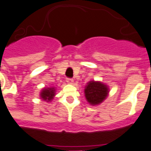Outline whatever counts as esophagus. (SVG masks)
Masks as SVG:
<instances>
[{
	"label": "esophagus",
	"instance_id": "esophagus-1",
	"mask_svg": "<svg viewBox=\"0 0 151 151\" xmlns=\"http://www.w3.org/2000/svg\"><path fill=\"white\" fill-rule=\"evenodd\" d=\"M66 82L68 84H73V79H72V78H66Z\"/></svg>",
	"mask_w": 151,
	"mask_h": 151
}]
</instances>
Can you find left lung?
Masks as SVG:
<instances>
[{
  "label": "left lung",
  "mask_w": 151,
  "mask_h": 151,
  "mask_svg": "<svg viewBox=\"0 0 151 151\" xmlns=\"http://www.w3.org/2000/svg\"><path fill=\"white\" fill-rule=\"evenodd\" d=\"M109 93V89L106 85L101 81H91L87 83L85 88V96L91 105H97L102 103Z\"/></svg>",
  "instance_id": "obj_1"
}]
</instances>
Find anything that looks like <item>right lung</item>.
<instances>
[{
  "label": "right lung",
  "instance_id": "add662e5",
  "mask_svg": "<svg viewBox=\"0 0 151 151\" xmlns=\"http://www.w3.org/2000/svg\"><path fill=\"white\" fill-rule=\"evenodd\" d=\"M55 96V88H53V87L42 88V90L40 93V97L42 98V100L47 101V102L52 101Z\"/></svg>",
  "mask_w": 151,
  "mask_h": 151
}]
</instances>
